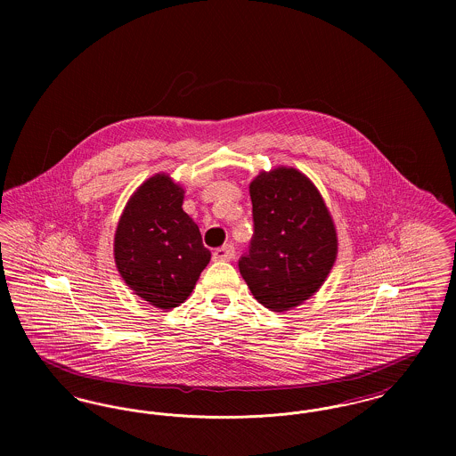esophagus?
<instances>
[{
    "instance_id": "obj_1",
    "label": "esophagus",
    "mask_w": 456,
    "mask_h": 456,
    "mask_svg": "<svg viewBox=\"0 0 456 456\" xmlns=\"http://www.w3.org/2000/svg\"><path fill=\"white\" fill-rule=\"evenodd\" d=\"M236 255V249L232 244H224L222 248H217L214 251V260L217 261H231Z\"/></svg>"
}]
</instances>
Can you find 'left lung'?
<instances>
[{"mask_svg": "<svg viewBox=\"0 0 456 456\" xmlns=\"http://www.w3.org/2000/svg\"><path fill=\"white\" fill-rule=\"evenodd\" d=\"M249 196L255 234L239 272L265 307L294 309L320 290L335 265L333 218L313 181L294 167L258 174Z\"/></svg>", "mask_w": 456, "mask_h": 456, "instance_id": "8db88e82", "label": "left lung"}]
</instances>
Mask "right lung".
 Here are the masks:
<instances>
[{"label": "right lung", "mask_w": 456, "mask_h": 456, "mask_svg": "<svg viewBox=\"0 0 456 456\" xmlns=\"http://www.w3.org/2000/svg\"><path fill=\"white\" fill-rule=\"evenodd\" d=\"M183 200L181 184L169 174H155L130 196L114 234L119 275L133 294L159 309L184 303L212 256Z\"/></svg>", "instance_id": "add662e5"}]
</instances>
